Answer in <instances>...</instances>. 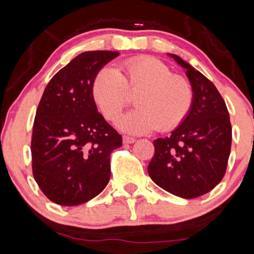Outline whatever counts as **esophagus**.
Returning a JSON list of instances; mask_svg holds the SVG:
<instances>
[{
	"mask_svg": "<svg viewBox=\"0 0 254 254\" xmlns=\"http://www.w3.org/2000/svg\"><path fill=\"white\" fill-rule=\"evenodd\" d=\"M135 138L134 137H129V136H123V142L129 145V143H134L135 142Z\"/></svg>",
	"mask_w": 254,
	"mask_h": 254,
	"instance_id": "34e87169",
	"label": "esophagus"
}]
</instances>
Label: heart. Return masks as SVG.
<instances>
[{"label": "heart", "mask_w": 254, "mask_h": 254, "mask_svg": "<svg viewBox=\"0 0 254 254\" xmlns=\"http://www.w3.org/2000/svg\"><path fill=\"white\" fill-rule=\"evenodd\" d=\"M137 108L123 116L118 127L127 134L169 131L188 117L193 90L188 79L175 75L162 61L136 57L120 63L119 69L105 66L92 80V98L107 120L118 119L129 103V92H137Z\"/></svg>", "instance_id": "b5f03b06"}]
</instances>
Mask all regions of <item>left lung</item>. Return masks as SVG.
Wrapping results in <instances>:
<instances>
[{
  "mask_svg": "<svg viewBox=\"0 0 254 254\" xmlns=\"http://www.w3.org/2000/svg\"><path fill=\"white\" fill-rule=\"evenodd\" d=\"M193 90L188 117L170 136L153 141L148 175L159 188L181 198H196L215 188L226 172L231 124L223 97L210 80L179 56L168 53Z\"/></svg>",
  "mask_w": 254,
  "mask_h": 254,
  "instance_id": "left-lung-1",
  "label": "left lung"
}]
</instances>
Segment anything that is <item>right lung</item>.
Here are the masks:
<instances>
[{
  "mask_svg": "<svg viewBox=\"0 0 254 254\" xmlns=\"http://www.w3.org/2000/svg\"><path fill=\"white\" fill-rule=\"evenodd\" d=\"M118 56L116 51L80 53L45 89L34 120L31 158L37 185L55 203L82 204L108 184L111 153L122 146V136L98 113L91 85Z\"/></svg>",
  "mask_w": 254,
  "mask_h": 254,
  "instance_id": "obj_1",
  "label": "right lung"
}]
</instances>
